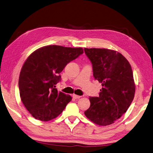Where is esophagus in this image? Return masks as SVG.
<instances>
[{
  "label": "esophagus",
  "instance_id": "esophagus-1",
  "mask_svg": "<svg viewBox=\"0 0 153 153\" xmlns=\"http://www.w3.org/2000/svg\"><path fill=\"white\" fill-rule=\"evenodd\" d=\"M73 97L74 99H80V98L81 97V96L77 95H75V94H73Z\"/></svg>",
  "mask_w": 153,
  "mask_h": 153
}]
</instances>
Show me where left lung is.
<instances>
[{
	"instance_id": "left-lung-1",
	"label": "left lung",
	"mask_w": 153,
	"mask_h": 153,
	"mask_svg": "<svg viewBox=\"0 0 153 153\" xmlns=\"http://www.w3.org/2000/svg\"><path fill=\"white\" fill-rule=\"evenodd\" d=\"M84 52L91 62L95 79L102 86L99 97H89L90 106L84 114L98 125H111L126 112L134 97L131 65L115 51L84 48Z\"/></svg>"
}]
</instances>
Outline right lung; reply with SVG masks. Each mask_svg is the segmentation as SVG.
I'll use <instances>...</instances> for the list:
<instances>
[{"label": "right lung", "mask_w": 153, "mask_h": 153, "mask_svg": "<svg viewBox=\"0 0 153 153\" xmlns=\"http://www.w3.org/2000/svg\"><path fill=\"white\" fill-rule=\"evenodd\" d=\"M82 48L48 45L29 56L19 79L21 99L32 116L43 121L56 118L72 97L58 91L56 84L66 65L83 54Z\"/></svg>", "instance_id": "add662e5"}]
</instances>
